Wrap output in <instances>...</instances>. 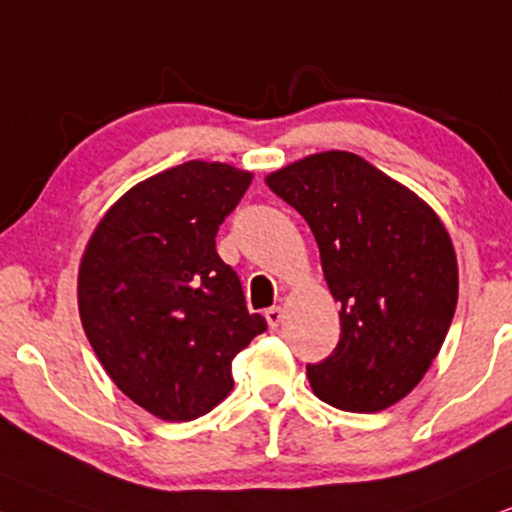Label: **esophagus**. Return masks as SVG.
I'll return each mask as SVG.
<instances>
[{
  "label": "esophagus",
  "mask_w": 512,
  "mask_h": 512,
  "mask_svg": "<svg viewBox=\"0 0 512 512\" xmlns=\"http://www.w3.org/2000/svg\"><path fill=\"white\" fill-rule=\"evenodd\" d=\"M264 316H267V323L271 328H278V326H281V321H283V309L281 307H269L267 312H264Z\"/></svg>",
  "instance_id": "1"
}]
</instances>
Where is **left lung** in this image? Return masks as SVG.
<instances>
[{"instance_id":"left-lung-1","label":"left lung","mask_w":512,"mask_h":512,"mask_svg":"<svg viewBox=\"0 0 512 512\" xmlns=\"http://www.w3.org/2000/svg\"><path fill=\"white\" fill-rule=\"evenodd\" d=\"M264 181L309 224L340 302V342L307 366L309 385L335 409H390L428 373L454 319L449 231L418 193L357 153L307 155Z\"/></svg>"}]
</instances>
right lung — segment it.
Instances as JSON below:
<instances>
[{"label":"right lung","instance_id":"right-lung-1","mask_svg":"<svg viewBox=\"0 0 512 512\" xmlns=\"http://www.w3.org/2000/svg\"><path fill=\"white\" fill-rule=\"evenodd\" d=\"M250 181L229 163L170 167L122 193L84 245L77 309L89 345L118 390L167 423L229 397L231 361L267 331L215 250Z\"/></svg>","mask_w":512,"mask_h":512}]
</instances>
